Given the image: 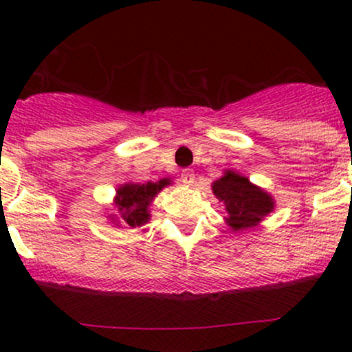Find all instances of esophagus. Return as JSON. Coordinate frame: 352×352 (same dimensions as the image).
<instances>
[{
  "instance_id": "obj_1",
  "label": "esophagus",
  "mask_w": 352,
  "mask_h": 352,
  "mask_svg": "<svg viewBox=\"0 0 352 352\" xmlns=\"http://www.w3.org/2000/svg\"><path fill=\"white\" fill-rule=\"evenodd\" d=\"M180 180H182L184 186H192L194 180H196V173H194V170L190 168L182 170V173H180Z\"/></svg>"
}]
</instances>
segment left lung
Here are the masks:
<instances>
[{
    "label": "left lung",
    "mask_w": 352,
    "mask_h": 352,
    "mask_svg": "<svg viewBox=\"0 0 352 352\" xmlns=\"http://www.w3.org/2000/svg\"><path fill=\"white\" fill-rule=\"evenodd\" d=\"M212 192L225 202L228 218L226 223L235 232L252 228L274 208V201L267 192L252 186L247 177L226 172L225 177L212 184Z\"/></svg>",
    "instance_id": "left-lung-1"
}]
</instances>
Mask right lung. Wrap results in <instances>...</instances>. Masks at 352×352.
<instances>
[{
    "label": "right lung",
    "mask_w": 352,
    "mask_h": 352,
    "mask_svg": "<svg viewBox=\"0 0 352 352\" xmlns=\"http://www.w3.org/2000/svg\"><path fill=\"white\" fill-rule=\"evenodd\" d=\"M168 184V180L146 184H126L117 190L116 204L120 212V218L129 226H140L150 219L148 204L153 201L158 190Z\"/></svg>",
    "instance_id": "add662e5"
}]
</instances>
